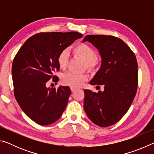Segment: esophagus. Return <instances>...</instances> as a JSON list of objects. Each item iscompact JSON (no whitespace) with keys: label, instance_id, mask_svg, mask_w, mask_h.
I'll return each instance as SVG.
<instances>
[{"label":"esophagus","instance_id":"esophagus-1","mask_svg":"<svg viewBox=\"0 0 154 154\" xmlns=\"http://www.w3.org/2000/svg\"><path fill=\"white\" fill-rule=\"evenodd\" d=\"M71 91L72 92H74L75 90H76V89H75V88H71Z\"/></svg>","mask_w":154,"mask_h":154}]
</instances>
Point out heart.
Instances as JSON below:
<instances>
[{
    "instance_id": "heart-1",
    "label": "heart",
    "mask_w": 154,
    "mask_h": 154,
    "mask_svg": "<svg viewBox=\"0 0 154 154\" xmlns=\"http://www.w3.org/2000/svg\"><path fill=\"white\" fill-rule=\"evenodd\" d=\"M74 53L80 56L86 62L88 69L93 70L98 64L96 59V53L92 48L87 44L81 43L73 49ZM69 59V54L67 50H64L59 54L58 56V64L62 69L66 67ZM88 79V76L85 74H78L73 72H67L62 75L61 82L62 84L69 85L71 88H77L82 86L83 83Z\"/></svg>"
}]
</instances>
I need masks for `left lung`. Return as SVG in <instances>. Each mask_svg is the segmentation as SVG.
Here are the masks:
<instances>
[{
  "label": "left lung",
  "instance_id": "obj_1",
  "mask_svg": "<svg viewBox=\"0 0 154 154\" xmlns=\"http://www.w3.org/2000/svg\"><path fill=\"white\" fill-rule=\"evenodd\" d=\"M82 41L92 43L102 59L100 69L90 84L104 85L103 92L84 90L83 108L93 123L100 127L110 126L126 113L136 95V56L123 41L113 36L87 35Z\"/></svg>",
  "mask_w": 154,
  "mask_h": 154
}]
</instances>
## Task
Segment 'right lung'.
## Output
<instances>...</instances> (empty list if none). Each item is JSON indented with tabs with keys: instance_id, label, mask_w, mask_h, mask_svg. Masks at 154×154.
<instances>
[{
	"instance_id": "add662e5",
	"label": "right lung",
	"mask_w": 154,
	"mask_h": 154,
	"mask_svg": "<svg viewBox=\"0 0 154 154\" xmlns=\"http://www.w3.org/2000/svg\"><path fill=\"white\" fill-rule=\"evenodd\" d=\"M77 32H42L28 38L14 59L12 78L14 95L24 113L36 124L47 126L60 118L71 91L60 85L56 90L46 83L58 77V56L75 40L82 37Z\"/></svg>"
}]
</instances>
